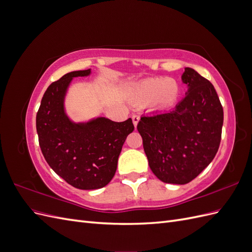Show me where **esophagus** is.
Returning a JSON list of instances; mask_svg holds the SVG:
<instances>
[{"label": "esophagus", "mask_w": 252, "mask_h": 252, "mask_svg": "<svg viewBox=\"0 0 252 252\" xmlns=\"http://www.w3.org/2000/svg\"><path fill=\"white\" fill-rule=\"evenodd\" d=\"M139 121H140V117L138 116V114H133V116H132V122H133L134 127H136V125H138Z\"/></svg>", "instance_id": "1"}]
</instances>
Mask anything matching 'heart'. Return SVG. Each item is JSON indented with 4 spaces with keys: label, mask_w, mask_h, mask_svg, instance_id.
<instances>
[{
    "label": "heart",
    "mask_w": 252,
    "mask_h": 252,
    "mask_svg": "<svg viewBox=\"0 0 252 252\" xmlns=\"http://www.w3.org/2000/svg\"><path fill=\"white\" fill-rule=\"evenodd\" d=\"M181 85L168 78H152L135 84L132 95L138 101L149 102L156 109H167L178 103L181 96Z\"/></svg>",
    "instance_id": "obj_1"
}]
</instances>
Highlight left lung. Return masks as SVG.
Segmentation results:
<instances>
[{
  "label": "left lung",
  "mask_w": 252,
  "mask_h": 252,
  "mask_svg": "<svg viewBox=\"0 0 252 252\" xmlns=\"http://www.w3.org/2000/svg\"><path fill=\"white\" fill-rule=\"evenodd\" d=\"M185 97L170 111L143 116L138 124L148 164L156 177L184 185L216 157L222 135L223 107L212 84L185 68Z\"/></svg>",
  "instance_id": "obj_1"
}]
</instances>
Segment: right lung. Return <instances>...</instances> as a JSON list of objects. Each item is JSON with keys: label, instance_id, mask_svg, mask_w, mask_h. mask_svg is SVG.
Wrapping results in <instances>:
<instances>
[{"label": "right lung", "instance_id": "add662e5", "mask_svg": "<svg viewBox=\"0 0 252 252\" xmlns=\"http://www.w3.org/2000/svg\"><path fill=\"white\" fill-rule=\"evenodd\" d=\"M90 74L91 69L72 71L50 84L36 113V132L46 162L68 184L83 190L102 188L112 180L122 147L134 129L130 118L74 122L68 116L65 98L70 83Z\"/></svg>", "mask_w": 252, "mask_h": 252}]
</instances>
